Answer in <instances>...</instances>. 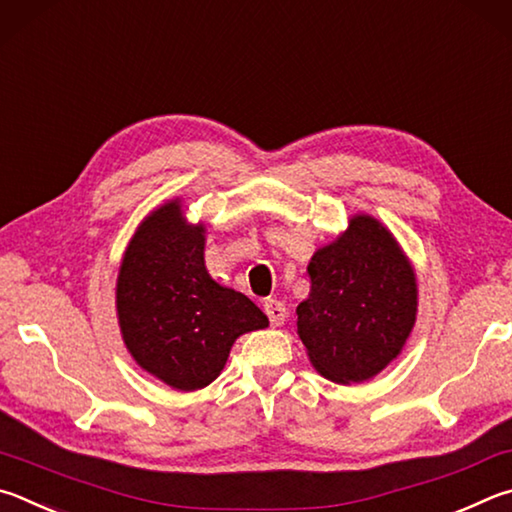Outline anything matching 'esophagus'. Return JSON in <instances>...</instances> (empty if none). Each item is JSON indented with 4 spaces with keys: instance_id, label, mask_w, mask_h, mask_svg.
Segmentation results:
<instances>
[{
    "instance_id": "obj_1",
    "label": "esophagus",
    "mask_w": 512,
    "mask_h": 512,
    "mask_svg": "<svg viewBox=\"0 0 512 512\" xmlns=\"http://www.w3.org/2000/svg\"><path fill=\"white\" fill-rule=\"evenodd\" d=\"M263 310H265V315L270 317L272 326H283L285 319H288V310H285V303H281L279 299H265Z\"/></svg>"
}]
</instances>
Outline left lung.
Returning <instances> with one entry per match:
<instances>
[{"instance_id":"1","label":"left lung","mask_w":512,"mask_h":512,"mask_svg":"<svg viewBox=\"0 0 512 512\" xmlns=\"http://www.w3.org/2000/svg\"><path fill=\"white\" fill-rule=\"evenodd\" d=\"M310 294L297 308V333L324 378L371 380L400 355L416 324L414 267L396 238L371 215L315 251Z\"/></svg>"}]
</instances>
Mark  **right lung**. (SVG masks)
Listing matches in <instances>:
<instances>
[{
    "instance_id": "1",
    "label": "right lung",
    "mask_w": 512,
    "mask_h": 512,
    "mask_svg": "<svg viewBox=\"0 0 512 512\" xmlns=\"http://www.w3.org/2000/svg\"><path fill=\"white\" fill-rule=\"evenodd\" d=\"M204 231L186 222L179 200L161 204L139 224L116 279L125 346L177 391L204 389L240 335L270 326L254 301L206 272Z\"/></svg>"
}]
</instances>
